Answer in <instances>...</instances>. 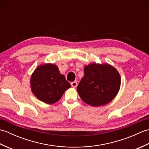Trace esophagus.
Returning a JSON list of instances; mask_svg holds the SVG:
<instances>
[{
    "instance_id": "34e87169",
    "label": "esophagus",
    "mask_w": 149,
    "mask_h": 149,
    "mask_svg": "<svg viewBox=\"0 0 149 149\" xmlns=\"http://www.w3.org/2000/svg\"><path fill=\"white\" fill-rule=\"evenodd\" d=\"M71 86L73 88H76L77 86V81H74L71 83Z\"/></svg>"
}]
</instances>
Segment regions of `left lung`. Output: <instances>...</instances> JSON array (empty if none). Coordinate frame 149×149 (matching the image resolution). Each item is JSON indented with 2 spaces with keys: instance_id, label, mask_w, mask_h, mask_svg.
Instances as JSON below:
<instances>
[{
  "instance_id": "1",
  "label": "left lung",
  "mask_w": 149,
  "mask_h": 149,
  "mask_svg": "<svg viewBox=\"0 0 149 149\" xmlns=\"http://www.w3.org/2000/svg\"><path fill=\"white\" fill-rule=\"evenodd\" d=\"M84 73L77 88L82 100L99 107L115 99L120 90L121 77L114 66L108 63H93L84 66Z\"/></svg>"
}]
</instances>
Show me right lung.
<instances>
[{
    "mask_svg": "<svg viewBox=\"0 0 149 149\" xmlns=\"http://www.w3.org/2000/svg\"><path fill=\"white\" fill-rule=\"evenodd\" d=\"M31 91L38 99L53 104L61 99L70 84L61 74L58 66L52 63L39 65L30 79Z\"/></svg>",
    "mask_w": 149,
    "mask_h": 149,
    "instance_id": "obj_1",
    "label": "right lung"
}]
</instances>
